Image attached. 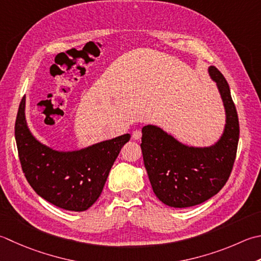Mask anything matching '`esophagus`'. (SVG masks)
<instances>
[{
    "label": "esophagus",
    "mask_w": 261,
    "mask_h": 261,
    "mask_svg": "<svg viewBox=\"0 0 261 261\" xmlns=\"http://www.w3.org/2000/svg\"><path fill=\"white\" fill-rule=\"evenodd\" d=\"M141 130H135L134 132H132V138H134L135 140H140L141 139Z\"/></svg>",
    "instance_id": "obj_1"
}]
</instances>
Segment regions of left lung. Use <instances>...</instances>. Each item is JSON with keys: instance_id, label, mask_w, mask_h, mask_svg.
I'll return each mask as SVG.
<instances>
[{"instance_id": "1", "label": "left lung", "mask_w": 261, "mask_h": 261, "mask_svg": "<svg viewBox=\"0 0 261 261\" xmlns=\"http://www.w3.org/2000/svg\"><path fill=\"white\" fill-rule=\"evenodd\" d=\"M208 73L215 81L226 114L222 137L215 145L182 144L156 125L142 127L141 150L152 191L165 205L187 208L202 203L225 186L236 161L240 126L226 79L215 66Z\"/></svg>"}]
</instances>
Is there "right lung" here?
Segmentation results:
<instances>
[{"mask_svg": "<svg viewBox=\"0 0 261 261\" xmlns=\"http://www.w3.org/2000/svg\"><path fill=\"white\" fill-rule=\"evenodd\" d=\"M19 105L14 136L24 176L38 196L65 211H87L99 198L109 173L130 135L74 151H58L36 139Z\"/></svg>", "mask_w": 261, "mask_h": 261, "instance_id": "add662e5", "label": "right lung"}]
</instances>
